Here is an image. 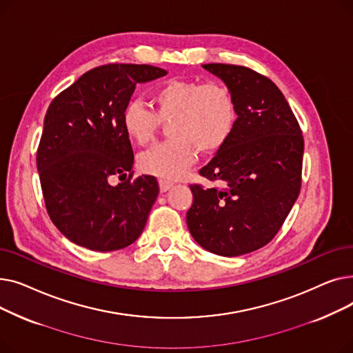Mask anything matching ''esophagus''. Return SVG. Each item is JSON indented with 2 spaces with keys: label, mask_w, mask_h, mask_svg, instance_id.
Returning a JSON list of instances; mask_svg holds the SVG:
<instances>
[{
  "label": "esophagus",
  "mask_w": 353,
  "mask_h": 353,
  "mask_svg": "<svg viewBox=\"0 0 353 353\" xmlns=\"http://www.w3.org/2000/svg\"><path fill=\"white\" fill-rule=\"evenodd\" d=\"M159 186H160V192L165 193L167 190H170L173 188V183L167 181V180H159Z\"/></svg>",
  "instance_id": "esophagus-1"
}]
</instances>
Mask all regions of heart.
<instances>
[{
	"label": "heart",
	"mask_w": 353,
	"mask_h": 353,
	"mask_svg": "<svg viewBox=\"0 0 353 353\" xmlns=\"http://www.w3.org/2000/svg\"><path fill=\"white\" fill-rule=\"evenodd\" d=\"M154 111L140 101L123 110L121 124L127 137L139 145L150 143L161 121L170 140L154 145L139 157V169L161 180H177L196 161L197 152L213 156L230 140L237 120L232 90L221 81L170 79L152 92Z\"/></svg>",
	"instance_id": "obj_1"
}]
</instances>
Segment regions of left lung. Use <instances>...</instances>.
<instances>
[{
  "mask_svg": "<svg viewBox=\"0 0 353 353\" xmlns=\"http://www.w3.org/2000/svg\"><path fill=\"white\" fill-rule=\"evenodd\" d=\"M201 67L232 90L237 120L228 144L199 172L220 188L190 186L186 221L203 249L233 257L263 248L282 228L301 192L303 137L272 80L242 65Z\"/></svg>",
  "mask_w": 353,
  "mask_h": 353,
  "instance_id": "left-lung-1",
  "label": "left lung"
}]
</instances>
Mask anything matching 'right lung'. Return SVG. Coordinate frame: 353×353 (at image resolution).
I'll use <instances>...</instances> for the list:
<instances>
[{"instance_id": "1", "label": "right lung", "mask_w": 353, "mask_h": 353, "mask_svg": "<svg viewBox=\"0 0 353 353\" xmlns=\"http://www.w3.org/2000/svg\"><path fill=\"white\" fill-rule=\"evenodd\" d=\"M165 74L145 64H107L51 101L37 169L48 216L70 242L113 252L141 234L159 184L153 176L132 180L134 154L121 114L137 84ZM114 175L122 180L117 187L109 183Z\"/></svg>"}]
</instances>
